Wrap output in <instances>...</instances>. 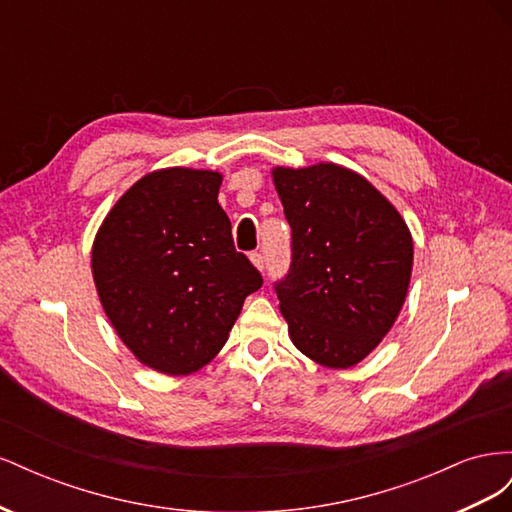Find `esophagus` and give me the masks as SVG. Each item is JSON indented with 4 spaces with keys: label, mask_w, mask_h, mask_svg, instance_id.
I'll return each instance as SVG.
<instances>
[{
    "label": "esophagus",
    "mask_w": 512,
    "mask_h": 512,
    "mask_svg": "<svg viewBox=\"0 0 512 512\" xmlns=\"http://www.w3.org/2000/svg\"><path fill=\"white\" fill-rule=\"evenodd\" d=\"M250 260H252V265H254L258 271L265 269V256H262L260 252H252V254H250Z\"/></svg>",
    "instance_id": "esophagus-1"
}]
</instances>
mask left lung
Segmentation results:
<instances>
[{"label":"left lung","instance_id":"obj_1","mask_svg":"<svg viewBox=\"0 0 512 512\" xmlns=\"http://www.w3.org/2000/svg\"><path fill=\"white\" fill-rule=\"evenodd\" d=\"M273 183L292 230L290 269L275 282L288 335L312 361L352 367L382 342L406 301L410 230L344 166H277Z\"/></svg>","mask_w":512,"mask_h":512}]
</instances>
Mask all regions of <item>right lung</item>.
I'll return each instance as SVG.
<instances>
[{
	"label": "right lung",
	"instance_id": "1",
	"mask_svg": "<svg viewBox=\"0 0 512 512\" xmlns=\"http://www.w3.org/2000/svg\"><path fill=\"white\" fill-rule=\"evenodd\" d=\"M220 185L213 170H153L108 211L91 250L108 320L136 359L160 374L205 367L247 294L262 286L232 243Z\"/></svg>",
	"mask_w": 512,
	"mask_h": 512
}]
</instances>
